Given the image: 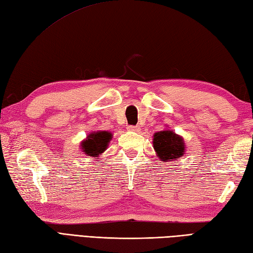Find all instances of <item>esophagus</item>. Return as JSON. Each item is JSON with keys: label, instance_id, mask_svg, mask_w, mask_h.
Instances as JSON below:
<instances>
[{"label": "esophagus", "instance_id": "esophagus-1", "mask_svg": "<svg viewBox=\"0 0 253 253\" xmlns=\"http://www.w3.org/2000/svg\"><path fill=\"white\" fill-rule=\"evenodd\" d=\"M127 129L129 131H134V132H138L140 130V127L139 126H128Z\"/></svg>", "mask_w": 253, "mask_h": 253}]
</instances>
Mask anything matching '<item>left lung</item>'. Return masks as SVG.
<instances>
[{"label":"left lung","mask_w":253,"mask_h":253,"mask_svg":"<svg viewBox=\"0 0 253 253\" xmlns=\"http://www.w3.org/2000/svg\"><path fill=\"white\" fill-rule=\"evenodd\" d=\"M153 148L162 162L177 161L185 153L186 145L183 137L171 129H164L153 134Z\"/></svg>","instance_id":"8db88e82"}]
</instances>
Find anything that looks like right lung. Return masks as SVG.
<instances>
[{"label":"right lung","mask_w":253,"mask_h":253,"mask_svg":"<svg viewBox=\"0 0 253 253\" xmlns=\"http://www.w3.org/2000/svg\"><path fill=\"white\" fill-rule=\"evenodd\" d=\"M113 134L110 131H91L90 133L87 134L86 139H84L81 142V151L86 156L98 158L108 149Z\"/></svg>","instance_id":"add662e5"}]
</instances>
